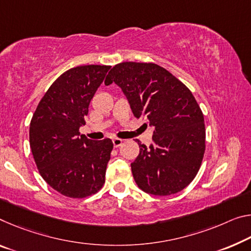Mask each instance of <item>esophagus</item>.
Masks as SVG:
<instances>
[{
    "instance_id": "34e87169",
    "label": "esophagus",
    "mask_w": 251,
    "mask_h": 251,
    "mask_svg": "<svg viewBox=\"0 0 251 251\" xmlns=\"http://www.w3.org/2000/svg\"><path fill=\"white\" fill-rule=\"evenodd\" d=\"M113 144L115 147H119L123 144V140H121V138H113Z\"/></svg>"
}]
</instances>
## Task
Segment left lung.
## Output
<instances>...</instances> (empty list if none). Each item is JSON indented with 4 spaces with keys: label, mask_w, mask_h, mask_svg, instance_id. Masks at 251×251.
Here are the masks:
<instances>
[{
    "label": "left lung",
    "mask_w": 251,
    "mask_h": 251,
    "mask_svg": "<svg viewBox=\"0 0 251 251\" xmlns=\"http://www.w3.org/2000/svg\"><path fill=\"white\" fill-rule=\"evenodd\" d=\"M121 87L136 118L153 127V143L141 144L130 166L144 192L171 196L186 188L199 172L205 151L204 117L184 83L155 63L122 62L105 85Z\"/></svg>",
    "instance_id": "8db88e82"
}]
</instances>
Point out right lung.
<instances>
[{
    "mask_svg": "<svg viewBox=\"0 0 251 251\" xmlns=\"http://www.w3.org/2000/svg\"><path fill=\"white\" fill-rule=\"evenodd\" d=\"M110 66L67 70L47 90L30 123V147L48 184L62 196L82 199L105 183L113 142L88 140L79 132L98 87Z\"/></svg>",
    "mask_w": 251,
    "mask_h": 251,
    "instance_id": "obj_1",
    "label": "right lung"
}]
</instances>
